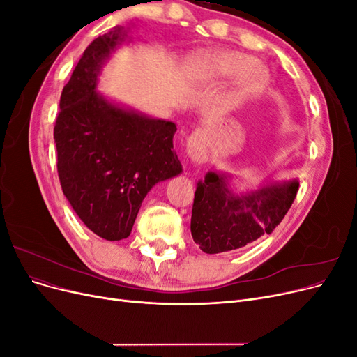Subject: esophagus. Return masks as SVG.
<instances>
[{"instance_id": "34e87169", "label": "esophagus", "mask_w": 357, "mask_h": 357, "mask_svg": "<svg viewBox=\"0 0 357 357\" xmlns=\"http://www.w3.org/2000/svg\"><path fill=\"white\" fill-rule=\"evenodd\" d=\"M186 152L193 164H202L207 159V146H205L204 134L197 131L188 138Z\"/></svg>"}]
</instances>
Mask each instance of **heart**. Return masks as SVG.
<instances>
[{
  "label": "heart",
  "mask_w": 357,
  "mask_h": 357,
  "mask_svg": "<svg viewBox=\"0 0 357 357\" xmlns=\"http://www.w3.org/2000/svg\"><path fill=\"white\" fill-rule=\"evenodd\" d=\"M189 74L197 82H215L240 77L238 95L247 98L265 89L268 71L256 66V59L240 52H205L189 63Z\"/></svg>",
  "instance_id": "1"
}]
</instances>
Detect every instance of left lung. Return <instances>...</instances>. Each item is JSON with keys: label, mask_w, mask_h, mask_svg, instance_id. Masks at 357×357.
<instances>
[{"label": "left lung", "mask_w": 357, "mask_h": 357, "mask_svg": "<svg viewBox=\"0 0 357 357\" xmlns=\"http://www.w3.org/2000/svg\"><path fill=\"white\" fill-rule=\"evenodd\" d=\"M229 178L223 172L208 171L197 185L190 232L205 253L236 250L271 234L299 189L295 178L236 195L229 188Z\"/></svg>", "instance_id": "left-lung-1"}]
</instances>
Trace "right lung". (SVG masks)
Returning a JSON list of instances; mask_svg holds the SVG:
<instances>
[{
    "mask_svg": "<svg viewBox=\"0 0 357 357\" xmlns=\"http://www.w3.org/2000/svg\"><path fill=\"white\" fill-rule=\"evenodd\" d=\"M125 38V28L114 26L83 52L53 129L63 195L109 241L129 236L147 192L181 172L172 147L176 123L123 109L95 91L104 62Z\"/></svg>",
    "mask_w": 357,
    "mask_h": 357,
    "instance_id": "obj_1",
    "label": "right lung"
}]
</instances>
